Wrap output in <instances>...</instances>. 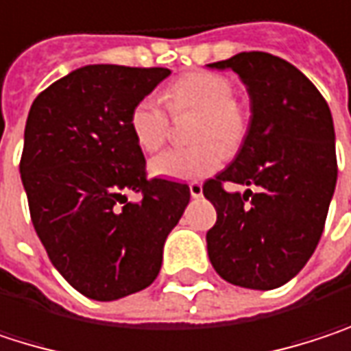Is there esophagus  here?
<instances>
[{"label":"esophagus","instance_id":"1","mask_svg":"<svg viewBox=\"0 0 351 351\" xmlns=\"http://www.w3.org/2000/svg\"><path fill=\"white\" fill-rule=\"evenodd\" d=\"M190 194H192V197L202 196V184L199 182H192L190 184Z\"/></svg>","mask_w":351,"mask_h":351}]
</instances>
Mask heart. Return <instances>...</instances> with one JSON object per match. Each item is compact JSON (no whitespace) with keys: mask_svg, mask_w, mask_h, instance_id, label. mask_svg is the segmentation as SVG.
Returning a JSON list of instances; mask_svg holds the SVG:
<instances>
[{"mask_svg":"<svg viewBox=\"0 0 351 351\" xmlns=\"http://www.w3.org/2000/svg\"><path fill=\"white\" fill-rule=\"evenodd\" d=\"M165 104L173 114L197 112L192 139L197 145L169 149L152 161V173L169 180H202L214 173L228 154H234L248 135L250 112L234 99V82L210 70L180 76L165 90ZM135 143L145 152H159L171 131V119L155 97L137 101L129 114Z\"/></svg>","mask_w":351,"mask_h":351,"instance_id":"obj_1","label":"heart"}]
</instances>
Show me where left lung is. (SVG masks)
I'll use <instances>...</instances> for the list:
<instances>
[{
  "instance_id": "1",
  "label": "left lung",
  "mask_w": 351,
  "mask_h": 351,
  "mask_svg": "<svg viewBox=\"0 0 351 351\" xmlns=\"http://www.w3.org/2000/svg\"><path fill=\"white\" fill-rule=\"evenodd\" d=\"M230 68L250 97V129L234 161L204 184L216 208L208 256L216 273L246 289H277L311 258L337 180L333 119L315 84L287 60L241 52ZM226 183L256 193H228Z\"/></svg>"
}]
</instances>
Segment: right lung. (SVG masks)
<instances>
[{
  "label": "right lung",
  "mask_w": 351,
  "mask_h": 351,
  "mask_svg": "<svg viewBox=\"0 0 351 351\" xmlns=\"http://www.w3.org/2000/svg\"><path fill=\"white\" fill-rule=\"evenodd\" d=\"M167 76V68L82 66L32 103L20 159L32 224L58 273L88 299L152 285L190 202L188 184L147 178L129 129L137 101Z\"/></svg>",
  "instance_id": "right-lung-1"
}]
</instances>
